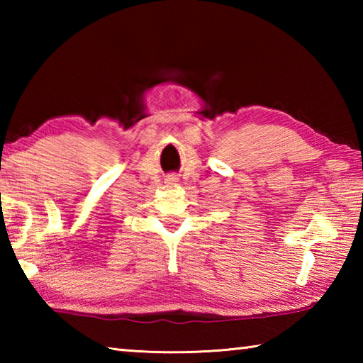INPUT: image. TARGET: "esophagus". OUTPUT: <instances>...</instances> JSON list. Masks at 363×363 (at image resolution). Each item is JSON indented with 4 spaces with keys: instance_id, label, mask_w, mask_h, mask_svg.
Instances as JSON below:
<instances>
[{
    "instance_id": "obj_1",
    "label": "esophagus",
    "mask_w": 363,
    "mask_h": 363,
    "mask_svg": "<svg viewBox=\"0 0 363 363\" xmlns=\"http://www.w3.org/2000/svg\"><path fill=\"white\" fill-rule=\"evenodd\" d=\"M167 184H168V186H176V184H177V177H176V176H168V177H167Z\"/></svg>"
}]
</instances>
